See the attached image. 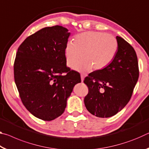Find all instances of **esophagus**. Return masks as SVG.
Here are the masks:
<instances>
[{"mask_svg": "<svg viewBox=\"0 0 149 149\" xmlns=\"http://www.w3.org/2000/svg\"><path fill=\"white\" fill-rule=\"evenodd\" d=\"M85 76H86V75H85V74H81V81H82V82L84 81V78L85 77Z\"/></svg>", "mask_w": 149, "mask_h": 149, "instance_id": "1", "label": "esophagus"}]
</instances>
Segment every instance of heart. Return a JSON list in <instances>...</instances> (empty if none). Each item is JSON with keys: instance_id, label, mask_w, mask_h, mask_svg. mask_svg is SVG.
<instances>
[{"instance_id": "1", "label": "heart", "mask_w": 149, "mask_h": 149, "mask_svg": "<svg viewBox=\"0 0 149 149\" xmlns=\"http://www.w3.org/2000/svg\"><path fill=\"white\" fill-rule=\"evenodd\" d=\"M118 42L110 34L99 31H87L75 36L65 48V60L68 67L77 71H99L109 65L116 54Z\"/></svg>"}]
</instances>
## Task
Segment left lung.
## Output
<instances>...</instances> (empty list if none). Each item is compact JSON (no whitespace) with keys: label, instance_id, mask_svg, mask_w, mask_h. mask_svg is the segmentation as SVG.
<instances>
[{"label":"left lung","instance_id":"obj_1","mask_svg":"<svg viewBox=\"0 0 149 149\" xmlns=\"http://www.w3.org/2000/svg\"><path fill=\"white\" fill-rule=\"evenodd\" d=\"M116 40L118 50L112 62L84 80L89 88L85 107L97 117L109 118L122 110L130 101L139 78L134 49L122 37L117 36Z\"/></svg>","mask_w":149,"mask_h":149}]
</instances>
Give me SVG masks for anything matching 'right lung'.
Listing matches in <instances>:
<instances>
[{
    "label": "right lung",
    "instance_id": "add662e5",
    "mask_svg": "<svg viewBox=\"0 0 149 149\" xmlns=\"http://www.w3.org/2000/svg\"><path fill=\"white\" fill-rule=\"evenodd\" d=\"M70 35L62 26L45 27L25 39L16 52L14 74L19 97L27 110L42 120L61 116L75 85L81 82L65 63Z\"/></svg>",
    "mask_w": 149,
    "mask_h": 149
}]
</instances>
